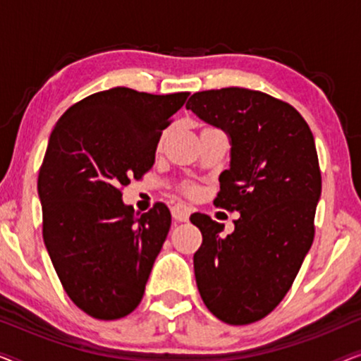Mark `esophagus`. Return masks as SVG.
I'll use <instances>...</instances> for the list:
<instances>
[{"mask_svg": "<svg viewBox=\"0 0 361 361\" xmlns=\"http://www.w3.org/2000/svg\"><path fill=\"white\" fill-rule=\"evenodd\" d=\"M171 212H172V216H174V220H177V221H187V220H189L190 209L184 204H176L171 209Z\"/></svg>", "mask_w": 361, "mask_h": 361, "instance_id": "1", "label": "esophagus"}]
</instances>
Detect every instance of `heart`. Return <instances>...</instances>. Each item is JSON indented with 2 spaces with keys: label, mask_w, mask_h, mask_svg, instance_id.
I'll use <instances>...</instances> for the list:
<instances>
[{
  "label": "heart",
  "mask_w": 361,
  "mask_h": 361,
  "mask_svg": "<svg viewBox=\"0 0 361 361\" xmlns=\"http://www.w3.org/2000/svg\"><path fill=\"white\" fill-rule=\"evenodd\" d=\"M182 192L187 195H197L199 194V187L195 184H192V182H187V184L182 185Z\"/></svg>",
  "instance_id": "1"
}]
</instances>
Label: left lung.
<instances>
[{
    "instance_id": "left-lung-1",
    "label": "left lung",
    "mask_w": 361,
    "mask_h": 361,
    "mask_svg": "<svg viewBox=\"0 0 361 361\" xmlns=\"http://www.w3.org/2000/svg\"><path fill=\"white\" fill-rule=\"evenodd\" d=\"M185 106L228 133L214 204L241 214L226 236L209 215H190L202 233L197 288L221 322L253 324L278 307L312 246L322 190L312 131L293 105L250 88L197 92Z\"/></svg>"
}]
</instances>
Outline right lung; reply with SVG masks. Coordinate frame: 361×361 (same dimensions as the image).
Returning <instances> with one entry per match:
<instances>
[{
	"label": "right lung",
	"mask_w": 361,
	"mask_h": 361,
	"mask_svg": "<svg viewBox=\"0 0 361 361\" xmlns=\"http://www.w3.org/2000/svg\"><path fill=\"white\" fill-rule=\"evenodd\" d=\"M187 97L110 88L72 105L51 133L37 177L44 243L62 288L90 317L121 319L141 302L171 212L156 202L136 215L121 190L154 164Z\"/></svg>",
	"instance_id": "add662e5"
}]
</instances>
